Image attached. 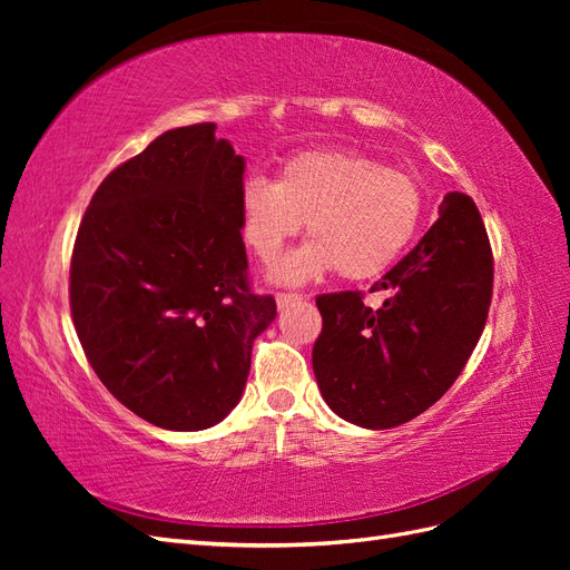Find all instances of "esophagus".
<instances>
[{"mask_svg": "<svg viewBox=\"0 0 570 570\" xmlns=\"http://www.w3.org/2000/svg\"><path fill=\"white\" fill-rule=\"evenodd\" d=\"M304 297L302 295H295V292H278V295H275V302H278V308L283 312V308H287V306H292V304H297V302H302Z\"/></svg>", "mask_w": 570, "mask_h": 570, "instance_id": "1", "label": "esophagus"}]
</instances>
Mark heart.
<instances>
[{"label": "heart", "instance_id": "1", "mask_svg": "<svg viewBox=\"0 0 570 570\" xmlns=\"http://www.w3.org/2000/svg\"><path fill=\"white\" fill-rule=\"evenodd\" d=\"M419 220L413 178L352 151H299L273 183L252 178L239 193V235L262 264H273L304 223L312 243L275 268V281L287 285L333 268L344 281L375 278L406 249Z\"/></svg>", "mask_w": 570, "mask_h": 570}]
</instances>
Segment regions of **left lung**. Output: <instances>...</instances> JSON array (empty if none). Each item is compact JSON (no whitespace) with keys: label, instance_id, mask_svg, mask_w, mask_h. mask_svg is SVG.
Listing matches in <instances>:
<instances>
[{"label":"left lung","instance_id":"left-lung-1","mask_svg":"<svg viewBox=\"0 0 570 570\" xmlns=\"http://www.w3.org/2000/svg\"><path fill=\"white\" fill-rule=\"evenodd\" d=\"M440 218L373 289L316 299L323 331L314 375L325 404L358 428L387 430L454 385L482 335L492 299V249L475 202L446 193Z\"/></svg>","mask_w":570,"mask_h":570}]
</instances>
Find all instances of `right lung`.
<instances>
[{
	"instance_id": "obj_1",
	"label": "right lung",
	"mask_w": 570,
	"mask_h": 570,
	"mask_svg": "<svg viewBox=\"0 0 570 570\" xmlns=\"http://www.w3.org/2000/svg\"><path fill=\"white\" fill-rule=\"evenodd\" d=\"M245 157L214 124L174 128L97 187L78 228L71 314L99 381L157 428L195 433L243 400L275 299L252 295Z\"/></svg>"
}]
</instances>
